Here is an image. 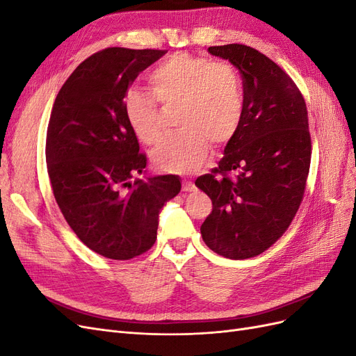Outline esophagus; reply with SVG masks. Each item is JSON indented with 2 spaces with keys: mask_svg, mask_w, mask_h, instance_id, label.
Instances as JSON below:
<instances>
[{
  "mask_svg": "<svg viewBox=\"0 0 356 356\" xmlns=\"http://www.w3.org/2000/svg\"><path fill=\"white\" fill-rule=\"evenodd\" d=\"M196 186L193 184L191 181H184L182 182V191H195Z\"/></svg>",
  "mask_w": 356,
  "mask_h": 356,
  "instance_id": "esophagus-1",
  "label": "esophagus"
}]
</instances>
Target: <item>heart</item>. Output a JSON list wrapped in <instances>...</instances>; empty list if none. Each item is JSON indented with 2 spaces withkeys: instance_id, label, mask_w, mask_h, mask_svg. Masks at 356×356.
Listing matches in <instances>:
<instances>
[{
  "instance_id": "1",
  "label": "heart",
  "mask_w": 356,
  "mask_h": 356,
  "mask_svg": "<svg viewBox=\"0 0 356 356\" xmlns=\"http://www.w3.org/2000/svg\"><path fill=\"white\" fill-rule=\"evenodd\" d=\"M148 83L160 102L179 104L178 123L182 127L153 152L157 168L179 174L196 170L209 153V141L227 143L239 129L243 114L242 84L229 63L178 53L157 65ZM123 110L139 141L147 145L159 141L161 129L153 96L129 90Z\"/></svg>"
}]
</instances>
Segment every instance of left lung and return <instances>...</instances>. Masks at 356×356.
Returning <instances> with one entry per match:
<instances>
[{"mask_svg": "<svg viewBox=\"0 0 356 356\" xmlns=\"http://www.w3.org/2000/svg\"><path fill=\"white\" fill-rule=\"evenodd\" d=\"M208 51L239 70L243 114L218 168L195 182L212 200L200 233L213 252L245 260L281 238L303 200L312 154L307 108L296 83L263 53L243 44Z\"/></svg>", "mask_w": 356, "mask_h": 356, "instance_id": "8db88e82", "label": "left lung"}]
</instances>
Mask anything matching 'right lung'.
Wrapping results in <instances>:
<instances>
[{"instance_id":"obj_1","label":"right lung","mask_w":356,"mask_h":356,"mask_svg":"<svg viewBox=\"0 0 356 356\" xmlns=\"http://www.w3.org/2000/svg\"><path fill=\"white\" fill-rule=\"evenodd\" d=\"M166 50L110 47L74 70L59 90L47 127L53 195L70 227L92 251L131 260L156 242L159 213L181 191L178 175L145 179L147 157L123 101L135 79Z\"/></svg>"}]
</instances>
